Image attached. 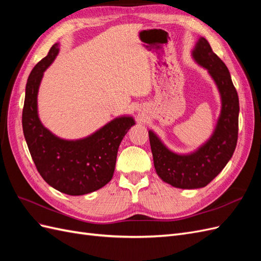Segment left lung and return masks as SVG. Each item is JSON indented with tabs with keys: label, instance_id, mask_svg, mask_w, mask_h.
<instances>
[{
	"label": "left lung",
	"instance_id": "left-lung-1",
	"mask_svg": "<svg viewBox=\"0 0 261 261\" xmlns=\"http://www.w3.org/2000/svg\"><path fill=\"white\" fill-rule=\"evenodd\" d=\"M192 55L208 70L221 96L222 108L212 136L196 151L178 154L171 151L152 130H149L156 174L165 183L183 189L208 185L230 161L239 135V96L226 65L203 37L197 41Z\"/></svg>",
	"mask_w": 261,
	"mask_h": 261
}]
</instances>
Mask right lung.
<instances>
[{
    "label": "right lung",
    "instance_id": "1",
    "mask_svg": "<svg viewBox=\"0 0 261 261\" xmlns=\"http://www.w3.org/2000/svg\"><path fill=\"white\" fill-rule=\"evenodd\" d=\"M60 44L31 70L22 109V130L31 158L42 178L59 192L80 196L98 191L113 177L117 150L135 121L116 117L90 136L77 140L57 137L38 116L37 97L44 70L57 58Z\"/></svg>",
    "mask_w": 261,
    "mask_h": 261
}]
</instances>
